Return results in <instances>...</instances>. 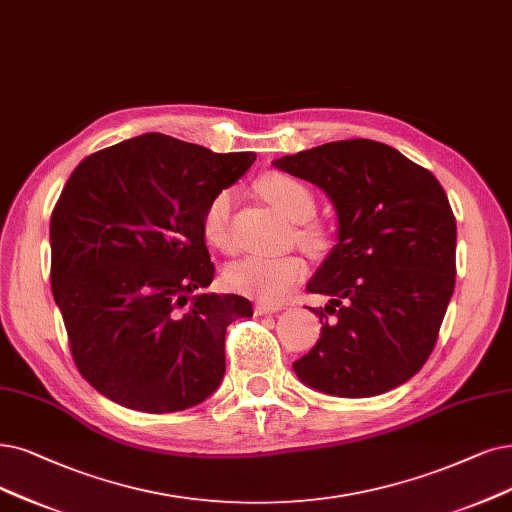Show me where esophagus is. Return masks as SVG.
Returning a JSON list of instances; mask_svg holds the SVG:
<instances>
[{
  "instance_id": "1",
  "label": "esophagus",
  "mask_w": 512,
  "mask_h": 512,
  "mask_svg": "<svg viewBox=\"0 0 512 512\" xmlns=\"http://www.w3.org/2000/svg\"><path fill=\"white\" fill-rule=\"evenodd\" d=\"M283 309H285L283 304H271V302H256V304H254V311H256V315L279 313V311H283Z\"/></svg>"
}]
</instances>
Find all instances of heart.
<instances>
[{
  "mask_svg": "<svg viewBox=\"0 0 512 512\" xmlns=\"http://www.w3.org/2000/svg\"><path fill=\"white\" fill-rule=\"evenodd\" d=\"M260 193L267 197L273 206L292 222H304L315 214V197L311 189L300 180L271 172L258 182ZM233 208L235 193L231 189L218 191L201 216V229L206 239L216 248L229 252L233 250ZM300 243L309 248H321L325 243L323 231L319 227H300L296 231ZM304 275V262L298 256H267V254H245L233 260L224 269V281L231 290L262 298L267 302H279L288 290Z\"/></svg>",
  "mask_w": 512,
  "mask_h": 512,
  "instance_id": "heart-1",
  "label": "heart"
}]
</instances>
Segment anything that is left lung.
<instances>
[{"label":"left lung","instance_id":"left-lung-1","mask_svg":"<svg viewBox=\"0 0 512 512\" xmlns=\"http://www.w3.org/2000/svg\"><path fill=\"white\" fill-rule=\"evenodd\" d=\"M319 187L338 243L313 279L321 338L294 372L319 393L393 391L431 357L456 283V218L439 180L397 149L355 138L275 159Z\"/></svg>","mask_w":512,"mask_h":512}]
</instances>
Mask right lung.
<instances>
[{
  "label": "right lung",
  "mask_w": 512,
  "mask_h": 512,
  "mask_svg": "<svg viewBox=\"0 0 512 512\" xmlns=\"http://www.w3.org/2000/svg\"><path fill=\"white\" fill-rule=\"evenodd\" d=\"M256 155L142 134L86 157L50 220L52 294L79 374L149 414L189 410L224 376L229 323L252 317L214 279L201 216Z\"/></svg>",
  "instance_id": "1"
}]
</instances>
